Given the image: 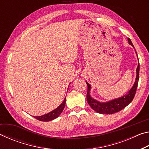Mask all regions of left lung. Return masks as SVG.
<instances>
[{
	"label": "left lung",
	"instance_id": "1",
	"mask_svg": "<svg viewBox=\"0 0 149 149\" xmlns=\"http://www.w3.org/2000/svg\"><path fill=\"white\" fill-rule=\"evenodd\" d=\"M128 42H129L130 45L134 47L130 38H128ZM136 53H137V52H136ZM139 78V62L137 68V77H136L135 82L133 87L130 89L127 94L125 95L122 97L118 98V99L110 100V101L107 102H100L93 99L90 96L91 85L86 81V84L87 85V100L88 104L90 105L92 109L96 111L97 112L99 113V114H112L116 112H120V110H122L125 107H127L133 100V98L135 97L136 91H137Z\"/></svg>",
	"mask_w": 149,
	"mask_h": 149
}]
</instances>
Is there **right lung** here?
Masks as SVG:
<instances>
[{"mask_svg": "<svg viewBox=\"0 0 149 149\" xmlns=\"http://www.w3.org/2000/svg\"><path fill=\"white\" fill-rule=\"evenodd\" d=\"M65 104V98L64 100V101L60 104L58 107L56 108V109L52 110V112L48 113L47 114L41 116H33L35 118H36L37 120L39 121H42V122H49V121H51L52 120L55 119V118H58L61 114L62 112L64 110V107Z\"/></svg>", "mask_w": 149, "mask_h": 149, "instance_id": "1", "label": "right lung"}]
</instances>
